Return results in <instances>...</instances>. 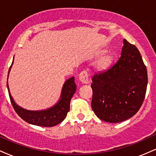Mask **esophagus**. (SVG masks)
Segmentation results:
<instances>
[{
	"label": "esophagus",
	"mask_w": 156,
	"mask_h": 156,
	"mask_svg": "<svg viewBox=\"0 0 156 156\" xmlns=\"http://www.w3.org/2000/svg\"><path fill=\"white\" fill-rule=\"evenodd\" d=\"M88 74L87 71H82L79 75V80L82 83L86 84L88 83Z\"/></svg>",
	"instance_id": "esophagus-1"
}]
</instances>
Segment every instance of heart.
Returning a JSON list of instances; mask_svg holds the SVG:
<instances>
[{
	"mask_svg": "<svg viewBox=\"0 0 156 156\" xmlns=\"http://www.w3.org/2000/svg\"><path fill=\"white\" fill-rule=\"evenodd\" d=\"M105 51H102L100 53V55H103ZM112 56L109 55H104V56H102L101 58H100L98 59V62L95 64V69L97 71H103L105 70V69L108 67V66L110 65L112 63Z\"/></svg>",
	"mask_w": 156,
	"mask_h": 156,
	"instance_id": "obj_1",
	"label": "heart"
}]
</instances>
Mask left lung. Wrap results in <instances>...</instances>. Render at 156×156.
<instances>
[{"mask_svg":"<svg viewBox=\"0 0 156 156\" xmlns=\"http://www.w3.org/2000/svg\"><path fill=\"white\" fill-rule=\"evenodd\" d=\"M147 86V72L140 53L124 39L117 62L92 77L93 112L108 122L126 120L141 108Z\"/></svg>","mask_w":156,"mask_h":156,"instance_id":"8db88e82","label":"left lung"}]
</instances>
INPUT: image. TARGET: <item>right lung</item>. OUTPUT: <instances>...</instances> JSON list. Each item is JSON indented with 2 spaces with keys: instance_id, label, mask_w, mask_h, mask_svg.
<instances>
[{
  "instance_id": "right-lung-1",
  "label": "right lung",
  "mask_w": 156,
  "mask_h": 156,
  "mask_svg": "<svg viewBox=\"0 0 156 156\" xmlns=\"http://www.w3.org/2000/svg\"><path fill=\"white\" fill-rule=\"evenodd\" d=\"M14 64V58L12 65L9 69V75ZM7 78V89L9 94L10 101L16 113L23 120L29 124L42 127H53L59 124L67 117V112L69 111V104L71 98L76 91V85L75 83V78L71 77L64 82L61 91L60 98L54 105L49 108L41 110H28L20 106L15 103L11 94Z\"/></svg>"
}]
</instances>
